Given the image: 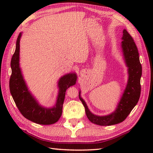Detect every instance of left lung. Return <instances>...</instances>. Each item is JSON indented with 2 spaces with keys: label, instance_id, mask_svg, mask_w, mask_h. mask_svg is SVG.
<instances>
[{
  "label": "left lung",
  "instance_id": "left-lung-1",
  "mask_svg": "<svg viewBox=\"0 0 153 153\" xmlns=\"http://www.w3.org/2000/svg\"><path fill=\"white\" fill-rule=\"evenodd\" d=\"M122 48L127 66L128 68L129 78L126 88L123 92L118 106L114 112L109 115L99 116L89 111L85 102L79 97L90 122L99 126H111L122 122L137 105L141 95V77L142 66L139 60L137 46L130 35L126 30L123 31Z\"/></svg>",
  "mask_w": 153,
  "mask_h": 153
}]
</instances>
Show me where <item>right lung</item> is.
Returning a JSON list of instances; mask_svg holds the SVG:
<instances>
[{
	"instance_id": "obj_1",
	"label": "right lung",
	"mask_w": 153,
	"mask_h": 153,
	"mask_svg": "<svg viewBox=\"0 0 153 153\" xmlns=\"http://www.w3.org/2000/svg\"><path fill=\"white\" fill-rule=\"evenodd\" d=\"M21 36L22 33L18 37L16 50L11 59L12 74L9 82L10 93L16 106L25 118L38 124H53L60 118L66 91L68 87L76 84L77 76L76 74L70 73L62 77L58 81L59 92L54 107L47 108L40 106L28 91L19 68V40Z\"/></svg>"
}]
</instances>
